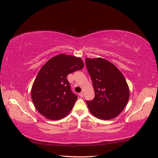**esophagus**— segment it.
I'll return each instance as SVG.
<instances>
[{
    "instance_id": "34e87169",
    "label": "esophagus",
    "mask_w": 158,
    "mask_h": 158,
    "mask_svg": "<svg viewBox=\"0 0 158 158\" xmlns=\"http://www.w3.org/2000/svg\"><path fill=\"white\" fill-rule=\"evenodd\" d=\"M79 96H80V97L83 98V97L84 96V92H81V93H79Z\"/></svg>"
}]
</instances>
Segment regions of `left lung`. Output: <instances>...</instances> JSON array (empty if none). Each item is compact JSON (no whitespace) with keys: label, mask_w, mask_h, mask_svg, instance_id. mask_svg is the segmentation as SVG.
I'll return each instance as SVG.
<instances>
[{"label":"left lung","mask_w":158,"mask_h":158,"mask_svg":"<svg viewBox=\"0 0 158 158\" xmlns=\"http://www.w3.org/2000/svg\"><path fill=\"white\" fill-rule=\"evenodd\" d=\"M95 97L86 101L96 118L110 120L117 116L129 100L130 90L125 77L113 64L102 58H85Z\"/></svg>","instance_id":"8db88e82"}]
</instances>
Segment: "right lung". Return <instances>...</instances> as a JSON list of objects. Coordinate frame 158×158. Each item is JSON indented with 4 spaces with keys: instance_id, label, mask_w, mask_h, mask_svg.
Returning <instances> with one entry per match:
<instances>
[{
    "instance_id": "1",
    "label": "right lung",
    "mask_w": 158,
    "mask_h": 158,
    "mask_svg": "<svg viewBox=\"0 0 158 158\" xmlns=\"http://www.w3.org/2000/svg\"><path fill=\"white\" fill-rule=\"evenodd\" d=\"M84 67L81 58L60 54L51 58L40 69L31 90L38 111L49 120H60L69 114L77 96L72 91L68 74Z\"/></svg>"
}]
</instances>
